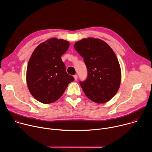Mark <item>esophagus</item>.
<instances>
[{"instance_id":"obj_1","label":"esophagus","mask_w":152,"mask_h":152,"mask_svg":"<svg viewBox=\"0 0 152 152\" xmlns=\"http://www.w3.org/2000/svg\"><path fill=\"white\" fill-rule=\"evenodd\" d=\"M73 77H74V78H75V80H77V75H74Z\"/></svg>"}]
</instances>
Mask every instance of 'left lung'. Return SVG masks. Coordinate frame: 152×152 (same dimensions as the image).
Listing matches in <instances>:
<instances>
[{"instance_id": "left-lung-1", "label": "left lung", "mask_w": 152, "mask_h": 152, "mask_svg": "<svg viewBox=\"0 0 152 152\" xmlns=\"http://www.w3.org/2000/svg\"><path fill=\"white\" fill-rule=\"evenodd\" d=\"M74 48L83 58L88 70L87 79L80 82L85 94L97 103L110 101L119 90L121 80L114 52L104 41L91 37L76 41Z\"/></svg>"}]
</instances>
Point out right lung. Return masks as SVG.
<instances>
[{
  "label": "right lung",
  "instance_id": "add662e5",
  "mask_svg": "<svg viewBox=\"0 0 152 152\" xmlns=\"http://www.w3.org/2000/svg\"><path fill=\"white\" fill-rule=\"evenodd\" d=\"M70 46L68 41L52 38L34 50L26 70V82L31 95L38 102L49 104L64 94L74 77L67 74L61 59Z\"/></svg>",
  "mask_w": 152,
  "mask_h": 152
}]
</instances>
